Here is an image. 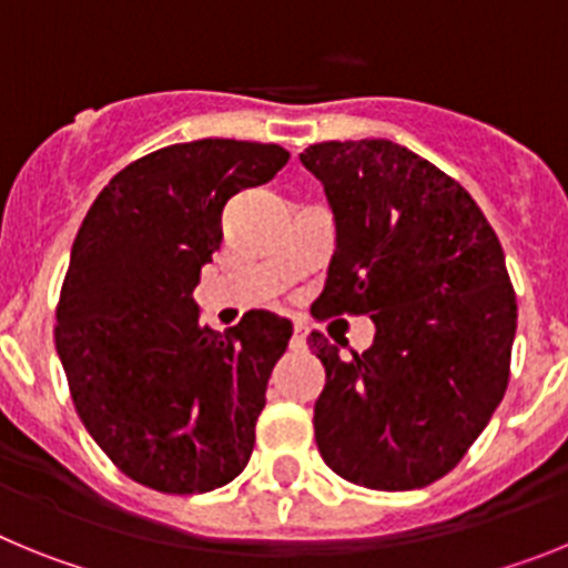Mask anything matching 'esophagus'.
<instances>
[{"label":"esophagus","mask_w":568,"mask_h":568,"mask_svg":"<svg viewBox=\"0 0 568 568\" xmlns=\"http://www.w3.org/2000/svg\"><path fill=\"white\" fill-rule=\"evenodd\" d=\"M307 344V327L304 324H298L295 321V327H293V346H304Z\"/></svg>","instance_id":"34e87169"}]
</instances>
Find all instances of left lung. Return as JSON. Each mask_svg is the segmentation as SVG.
Returning a JSON list of instances; mask_svg holds the SVG:
<instances>
[{
    "label": "left lung",
    "instance_id": "obj_1",
    "mask_svg": "<svg viewBox=\"0 0 568 568\" xmlns=\"http://www.w3.org/2000/svg\"><path fill=\"white\" fill-rule=\"evenodd\" d=\"M301 164L335 222L313 315L375 324L364 353L307 338L327 373L318 453L366 489L429 486L464 458L509 384L518 304L504 247L455 179L389 139L310 144Z\"/></svg>",
    "mask_w": 568,
    "mask_h": 568
}]
</instances>
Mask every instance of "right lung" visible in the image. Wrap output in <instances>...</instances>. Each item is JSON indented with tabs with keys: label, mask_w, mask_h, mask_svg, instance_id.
Returning <instances> with one entry per match:
<instances>
[{
	"label": "right lung",
	"mask_w": 568,
	"mask_h": 568,
	"mask_svg": "<svg viewBox=\"0 0 568 568\" xmlns=\"http://www.w3.org/2000/svg\"><path fill=\"white\" fill-rule=\"evenodd\" d=\"M278 144H170L110 179L84 215L57 310V353L90 438L139 484L195 495L247 466L293 324L250 310L227 333L193 290L222 247V210L267 184Z\"/></svg>",
	"instance_id": "right-lung-1"
}]
</instances>
